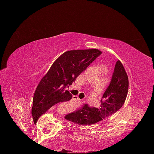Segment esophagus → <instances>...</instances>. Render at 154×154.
<instances>
[{"instance_id":"obj_1","label":"esophagus","mask_w":154,"mask_h":154,"mask_svg":"<svg viewBox=\"0 0 154 154\" xmlns=\"http://www.w3.org/2000/svg\"><path fill=\"white\" fill-rule=\"evenodd\" d=\"M72 100H73L74 101H77V100H79V98H78V96L73 95V96H72Z\"/></svg>"}]
</instances>
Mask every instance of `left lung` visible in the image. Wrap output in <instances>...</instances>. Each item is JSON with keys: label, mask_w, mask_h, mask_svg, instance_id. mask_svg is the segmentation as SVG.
Here are the masks:
<instances>
[{"label": "left lung", "mask_w": 154, "mask_h": 154, "mask_svg": "<svg viewBox=\"0 0 154 154\" xmlns=\"http://www.w3.org/2000/svg\"><path fill=\"white\" fill-rule=\"evenodd\" d=\"M129 87L128 77L122 63L116 61L110 84L104 92L98 108L85 104L79 110L68 114L65 119L79 125L95 124L112 115L122 106Z\"/></svg>", "instance_id": "1"}]
</instances>
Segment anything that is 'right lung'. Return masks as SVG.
<instances>
[{"instance_id":"right-lung-1","label":"right lung","mask_w":154,"mask_h":154,"mask_svg":"<svg viewBox=\"0 0 154 154\" xmlns=\"http://www.w3.org/2000/svg\"><path fill=\"white\" fill-rule=\"evenodd\" d=\"M101 54L98 49L74 50L59 56L42 78L33 97L32 115L37 121L55 104L72 99L66 88Z\"/></svg>"}]
</instances>
